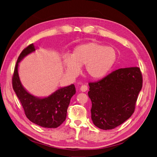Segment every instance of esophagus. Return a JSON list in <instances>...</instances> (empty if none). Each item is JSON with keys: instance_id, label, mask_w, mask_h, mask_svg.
Wrapping results in <instances>:
<instances>
[{"instance_id": "esophagus-1", "label": "esophagus", "mask_w": 157, "mask_h": 157, "mask_svg": "<svg viewBox=\"0 0 157 157\" xmlns=\"http://www.w3.org/2000/svg\"><path fill=\"white\" fill-rule=\"evenodd\" d=\"M80 91H81V92H86V91H87V90H88V86H86V85H82V86H80Z\"/></svg>"}]
</instances>
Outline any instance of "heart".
Listing matches in <instances>:
<instances>
[{"instance_id":"obj_1","label":"heart","mask_w":157,"mask_h":157,"mask_svg":"<svg viewBox=\"0 0 157 157\" xmlns=\"http://www.w3.org/2000/svg\"><path fill=\"white\" fill-rule=\"evenodd\" d=\"M116 59L117 52L112 47L92 42L77 46L71 55H63L62 64L70 77L78 75L80 67L84 65L88 77L99 79L109 73Z\"/></svg>"}]
</instances>
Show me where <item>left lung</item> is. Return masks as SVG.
I'll list each match as a JSON object with an SVG mask.
<instances>
[{
  "label": "left lung",
  "mask_w": 157,
  "mask_h": 157,
  "mask_svg": "<svg viewBox=\"0 0 157 157\" xmlns=\"http://www.w3.org/2000/svg\"><path fill=\"white\" fill-rule=\"evenodd\" d=\"M142 82L140 68L128 67L89 83L88 94L92 104L91 118L94 125L111 130L128 120L134 111Z\"/></svg>",
  "instance_id": "8db88e82"
}]
</instances>
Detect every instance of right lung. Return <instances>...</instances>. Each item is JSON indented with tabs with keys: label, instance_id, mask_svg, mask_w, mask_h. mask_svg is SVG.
Returning <instances> with one entry per match:
<instances>
[{
	"label": "right lung",
	"instance_id": "right-lung-1",
	"mask_svg": "<svg viewBox=\"0 0 157 157\" xmlns=\"http://www.w3.org/2000/svg\"><path fill=\"white\" fill-rule=\"evenodd\" d=\"M33 44L23 50L17 61L12 77V86L16 96L30 121L40 126L56 128L65 121L71 98L76 93L75 85L60 87L46 97H37L30 94L23 86L18 73L19 63L27 56L35 52Z\"/></svg>",
	"mask_w": 157,
	"mask_h": 157
}]
</instances>
